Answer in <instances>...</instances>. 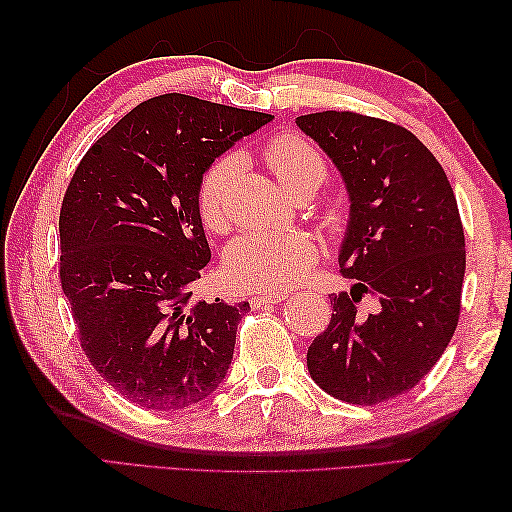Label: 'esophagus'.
<instances>
[{"mask_svg": "<svg viewBox=\"0 0 512 512\" xmlns=\"http://www.w3.org/2000/svg\"><path fill=\"white\" fill-rule=\"evenodd\" d=\"M288 297V292H264V295H255L250 299V306L253 308H264L270 306V303H279Z\"/></svg>", "mask_w": 512, "mask_h": 512, "instance_id": "obj_1", "label": "esophagus"}]
</instances>
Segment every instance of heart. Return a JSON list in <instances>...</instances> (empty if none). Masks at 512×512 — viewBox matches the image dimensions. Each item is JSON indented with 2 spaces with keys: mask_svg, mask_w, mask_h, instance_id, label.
<instances>
[{
  "mask_svg": "<svg viewBox=\"0 0 512 512\" xmlns=\"http://www.w3.org/2000/svg\"><path fill=\"white\" fill-rule=\"evenodd\" d=\"M266 167L288 193L317 191L328 178V162L306 136L295 132L277 134L262 151ZM235 160L217 158L202 173L198 187V213L202 224L213 233L231 226V182ZM319 250L308 235L255 231L235 237L224 250V273L231 284L246 290H286L310 273Z\"/></svg>",
  "mask_w": 512,
  "mask_h": 512,
  "instance_id": "b5f03b06",
  "label": "heart"
}]
</instances>
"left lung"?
Here are the masks:
<instances>
[{
    "mask_svg": "<svg viewBox=\"0 0 512 512\" xmlns=\"http://www.w3.org/2000/svg\"><path fill=\"white\" fill-rule=\"evenodd\" d=\"M297 125L334 160L352 200L339 266L356 284L332 295L330 325L308 347L310 376L350 405H378L416 387L458 325V202L436 156L398 123L328 110ZM363 294L381 301L380 313L357 312Z\"/></svg>",
    "mask_w": 512,
    "mask_h": 512,
    "instance_id": "8db88e82",
    "label": "left lung"
}]
</instances>
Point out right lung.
<instances>
[{
	"mask_svg": "<svg viewBox=\"0 0 512 512\" xmlns=\"http://www.w3.org/2000/svg\"><path fill=\"white\" fill-rule=\"evenodd\" d=\"M270 114L187 94L136 105L88 149L59 213V279L96 372L138 407L176 411L226 376L248 301H193L211 259L202 173Z\"/></svg>",
	"mask_w": 512,
	"mask_h": 512,
	"instance_id": "obj_1",
	"label": "right lung"
}]
</instances>
